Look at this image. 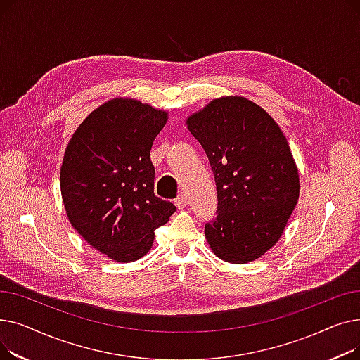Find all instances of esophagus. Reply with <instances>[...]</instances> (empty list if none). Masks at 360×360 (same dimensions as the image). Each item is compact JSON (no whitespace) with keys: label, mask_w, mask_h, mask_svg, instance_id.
<instances>
[{"label":"esophagus","mask_w":360,"mask_h":360,"mask_svg":"<svg viewBox=\"0 0 360 360\" xmlns=\"http://www.w3.org/2000/svg\"><path fill=\"white\" fill-rule=\"evenodd\" d=\"M175 205L178 207L179 210H182V209H185V205H186V197L185 195H182V194H179L176 198H175Z\"/></svg>","instance_id":"esophagus-1"}]
</instances>
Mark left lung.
Masks as SVG:
<instances>
[{"instance_id": "8db88e82", "label": "left lung", "mask_w": 360, "mask_h": 360, "mask_svg": "<svg viewBox=\"0 0 360 360\" xmlns=\"http://www.w3.org/2000/svg\"><path fill=\"white\" fill-rule=\"evenodd\" d=\"M210 160L217 217L204 233L216 257L247 264L281 238L299 200V170L277 122L242 96L210 101L185 120Z\"/></svg>"}]
</instances>
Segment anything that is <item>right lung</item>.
Segmentation results:
<instances>
[{"mask_svg":"<svg viewBox=\"0 0 360 360\" xmlns=\"http://www.w3.org/2000/svg\"><path fill=\"white\" fill-rule=\"evenodd\" d=\"M169 113L134 98L110 99L74 131L60 185L79 235L117 262L143 258L175 205L155 195L150 150Z\"/></svg>","mask_w":360,"mask_h":360,"instance_id":"right-lung-1","label":"right lung"}]
</instances>
